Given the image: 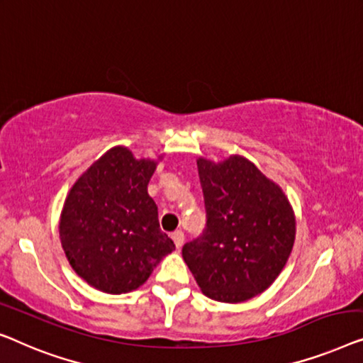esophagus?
<instances>
[{"label": "esophagus", "mask_w": 363, "mask_h": 363, "mask_svg": "<svg viewBox=\"0 0 363 363\" xmlns=\"http://www.w3.org/2000/svg\"><path fill=\"white\" fill-rule=\"evenodd\" d=\"M172 240H174L176 248L179 250L182 245H184V232L182 230H176L174 233H172Z\"/></svg>", "instance_id": "obj_1"}]
</instances>
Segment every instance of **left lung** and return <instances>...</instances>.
Segmentation results:
<instances>
[{"instance_id": "obj_1", "label": "left lung", "mask_w": 363, "mask_h": 363, "mask_svg": "<svg viewBox=\"0 0 363 363\" xmlns=\"http://www.w3.org/2000/svg\"><path fill=\"white\" fill-rule=\"evenodd\" d=\"M207 225L182 247V258L207 298L243 303L273 284L296 237L283 189L247 157L197 160Z\"/></svg>"}]
</instances>
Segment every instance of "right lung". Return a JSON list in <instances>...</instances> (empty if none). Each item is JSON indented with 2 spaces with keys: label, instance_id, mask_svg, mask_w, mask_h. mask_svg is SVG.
Returning <instances> with one entry per match:
<instances>
[{
  "label": "right lung",
  "instance_id": "right-lung-1",
  "mask_svg": "<svg viewBox=\"0 0 363 363\" xmlns=\"http://www.w3.org/2000/svg\"><path fill=\"white\" fill-rule=\"evenodd\" d=\"M156 164L115 146L75 181L65 199L60 242L74 272L95 289L121 294L140 288L176 248L161 232L157 206L147 194Z\"/></svg>",
  "mask_w": 363,
  "mask_h": 363
}]
</instances>
